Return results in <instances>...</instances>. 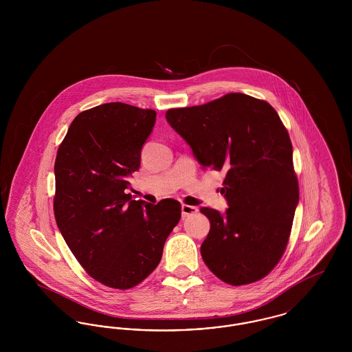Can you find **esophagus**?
<instances>
[{"label":"esophagus","instance_id":"esophagus-1","mask_svg":"<svg viewBox=\"0 0 352 352\" xmlns=\"http://www.w3.org/2000/svg\"><path fill=\"white\" fill-rule=\"evenodd\" d=\"M198 212V208L194 206H188V204H182V218H187L190 215H194Z\"/></svg>","mask_w":352,"mask_h":352}]
</instances>
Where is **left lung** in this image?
<instances>
[{
	"mask_svg": "<svg viewBox=\"0 0 352 352\" xmlns=\"http://www.w3.org/2000/svg\"><path fill=\"white\" fill-rule=\"evenodd\" d=\"M168 124L191 146L201 168L226 171L224 215L201 207L211 224L201 247L208 269L226 284L256 283L284 254L300 199L293 146L274 108L244 94L173 108Z\"/></svg>",
	"mask_w": 352,
	"mask_h": 352,
	"instance_id": "8db88e82",
	"label": "left lung"
}]
</instances>
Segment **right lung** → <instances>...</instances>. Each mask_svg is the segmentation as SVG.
Segmentation results:
<instances>
[{
  "instance_id": "add662e5",
  "label": "right lung",
  "mask_w": 352,
  "mask_h": 352,
  "mask_svg": "<svg viewBox=\"0 0 352 352\" xmlns=\"http://www.w3.org/2000/svg\"><path fill=\"white\" fill-rule=\"evenodd\" d=\"M155 116L124 102L94 107L74 118L56 153L58 228L84 270L108 287L142 283L181 219L179 201H132L126 191Z\"/></svg>"
}]
</instances>
